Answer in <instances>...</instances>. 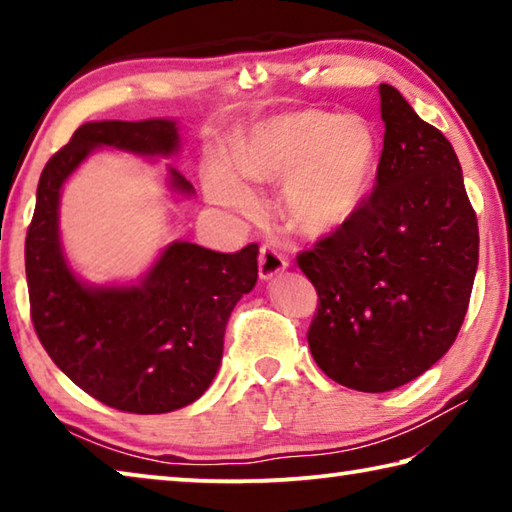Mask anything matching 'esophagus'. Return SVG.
Masks as SVG:
<instances>
[{"instance_id":"1","label":"esophagus","mask_w":512,"mask_h":512,"mask_svg":"<svg viewBox=\"0 0 512 512\" xmlns=\"http://www.w3.org/2000/svg\"><path fill=\"white\" fill-rule=\"evenodd\" d=\"M287 266L289 259L277 248L262 246V250H259V277H262V280H273L275 275L287 271Z\"/></svg>"}]
</instances>
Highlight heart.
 I'll list each match as a JSON object with an SVG mask.
<instances>
[{
    "mask_svg": "<svg viewBox=\"0 0 512 512\" xmlns=\"http://www.w3.org/2000/svg\"><path fill=\"white\" fill-rule=\"evenodd\" d=\"M377 142L359 117L302 110L262 121L241 140L235 160H214L207 194L214 203L253 210L248 180L282 183V212L305 235L339 230L359 212L375 173Z\"/></svg>",
    "mask_w": 512,
    "mask_h": 512,
    "instance_id": "obj_1",
    "label": "heart"
}]
</instances>
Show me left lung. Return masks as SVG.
<instances>
[{
  "label": "left lung",
  "mask_w": 512,
  "mask_h": 512,
  "mask_svg": "<svg viewBox=\"0 0 512 512\" xmlns=\"http://www.w3.org/2000/svg\"><path fill=\"white\" fill-rule=\"evenodd\" d=\"M384 149L370 196L298 253L318 293L307 341L336 384L386 393L452 348L479 264V225L447 137L379 85Z\"/></svg>",
  "instance_id": "left-lung-1"
}]
</instances>
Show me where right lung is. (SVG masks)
I'll return each instance as SVG.
<instances>
[{"instance_id":"obj_1","label":"right lung","mask_w":512,"mask_h":512,"mask_svg":"<svg viewBox=\"0 0 512 512\" xmlns=\"http://www.w3.org/2000/svg\"><path fill=\"white\" fill-rule=\"evenodd\" d=\"M173 155L176 121H90L40 173L27 232L31 320L51 361L94 400L128 413H169L198 400L219 370L228 318L257 282V244L216 253L189 241L162 250L133 287H88L67 266L58 235L60 189L99 149ZM169 183L194 187L169 167Z\"/></svg>"}]
</instances>
